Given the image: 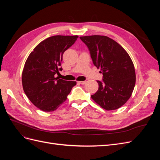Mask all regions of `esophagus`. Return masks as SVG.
<instances>
[{"label": "esophagus", "instance_id": "34e87169", "mask_svg": "<svg viewBox=\"0 0 160 160\" xmlns=\"http://www.w3.org/2000/svg\"><path fill=\"white\" fill-rule=\"evenodd\" d=\"M77 83H78L79 84H81V85H84L85 83H86V81H78L77 82Z\"/></svg>", "mask_w": 160, "mask_h": 160}]
</instances>
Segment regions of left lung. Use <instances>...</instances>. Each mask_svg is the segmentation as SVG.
I'll list each match as a JSON object with an SVG mask.
<instances>
[{
  "mask_svg": "<svg viewBox=\"0 0 160 160\" xmlns=\"http://www.w3.org/2000/svg\"><path fill=\"white\" fill-rule=\"evenodd\" d=\"M89 51L93 65L103 74L97 81L99 89L91 98L106 110L122 107L130 98L135 84V72L128 53L109 37L101 35L81 37Z\"/></svg>",
  "mask_w": 160,
  "mask_h": 160,
  "instance_id": "1",
  "label": "left lung"
}]
</instances>
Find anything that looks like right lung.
<instances>
[{"mask_svg": "<svg viewBox=\"0 0 160 160\" xmlns=\"http://www.w3.org/2000/svg\"><path fill=\"white\" fill-rule=\"evenodd\" d=\"M77 38V35L47 38L33 49L26 61L22 74L23 90L33 105L43 111L57 109L77 83L55 78V75L62 70V55Z\"/></svg>", "mask_w": 160, "mask_h": 160, "instance_id": "obj_1", "label": "right lung"}]
</instances>
